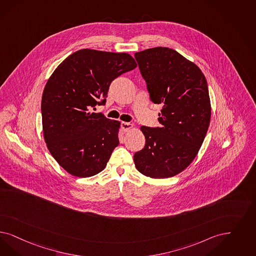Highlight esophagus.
<instances>
[{
  "label": "esophagus",
  "mask_w": 256,
  "mask_h": 256,
  "mask_svg": "<svg viewBox=\"0 0 256 256\" xmlns=\"http://www.w3.org/2000/svg\"><path fill=\"white\" fill-rule=\"evenodd\" d=\"M121 126H122V130L123 132H128L130 130L133 128V124L132 123H126V122H122L121 124Z\"/></svg>",
  "instance_id": "1"
}]
</instances>
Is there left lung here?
I'll use <instances>...</instances> for the list:
<instances>
[{
    "label": "left lung",
    "mask_w": 256,
    "mask_h": 256,
    "mask_svg": "<svg viewBox=\"0 0 256 256\" xmlns=\"http://www.w3.org/2000/svg\"><path fill=\"white\" fill-rule=\"evenodd\" d=\"M150 99L160 104V128L142 126V150L134 154L144 176L166 178L184 171L202 144L211 120L207 81L194 62L168 47L135 53Z\"/></svg>",
    "instance_id": "obj_1"
}]
</instances>
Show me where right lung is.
<instances>
[{
  "label": "right lung",
  "mask_w": 256,
  "mask_h": 256,
  "mask_svg": "<svg viewBox=\"0 0 256 256\" xmlns=\"http://www.w3.org/2000/svg\"><path fill=\"white\" fill-rule=\"evenodd\" d=\"M130 54L81 49L54 70L42 98L44 137L51 155L69 174L94 176L119 144L120 122L92 112L104 105L112 80L133 70Z\"/></svg>",
  "instance_id": "1"
}]
</instances>
